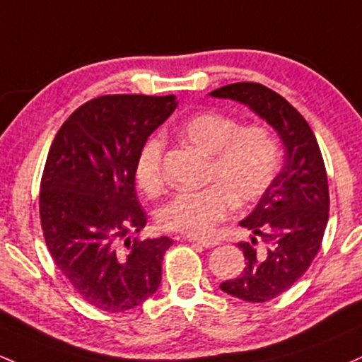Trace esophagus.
I'll return each instance as SVG.
<instances>
[{
	"mask_svg": "<svg viewBox=\"0 0 362 362\" xmlns=\"http://www.w3.org/2000/svg\"><path fill=\"white\" fill-rule=\"evenodd\" d=\"M189 242H196V244L202 245V247H214V245H218V240L199 239V237H189Z\"/></svg>",
	"mask_w": 362,
	"mask_h": 362,
	"instance_id": "esophagus-1",
	"label": "esophagus"
}]
</instances>
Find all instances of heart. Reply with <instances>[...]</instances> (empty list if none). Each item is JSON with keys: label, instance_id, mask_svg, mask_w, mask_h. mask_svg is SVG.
I'll return each mask as SVG.
<instances>
[{"label": "heart", "instance_id": "1", "mask_svg": "<svg viewBox=\"0 0 362 362\" xmlns=\"http://www.w3.org/2000/svg\"><path fill=\"white\" fill-rule=\"evenodd\" d=\"M178 136L209 158L206 182L209 187L178 192L160 208L163 228L187 235H208L232 211L257 202L275 178L280 149L266 127H242L228 115L204 111L189 117L178 127ZM163 141L149 137L139 151L136 177L149 196L165 185Z\"/></svg>", "mask_w": 362, "mask_h": 362}]
</instances>
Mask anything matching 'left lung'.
I'll return each mask as SVG.
<instances>
[{
	"mask_svg": "<svg viewBox=\"0 0 362 362\" xmlns=\"http://www.w3.org/2000/svg\"><path fill=\"white\" fill-rule=\"evenodd\" d=\"M254 111L275 129L285 149L280 173L240 226L251 242H239L245 268L220 288L247 303H266L284 293L308 272L320 251L328 223V180L320 146L308 122L275 90L239 82L209 93ZM257 238L264 245L255 247Z\"/></svg>",
	"mask_w": 362,
	"mask_h": 362,
	"instance_id": "left-lung-1",
	"label": "left lung"
}]
</instances>
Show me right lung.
<instances>
[{"label":"right lung","instance_id":"right-lung-1","mask_svg":"<svg viewBox=\"0 0 362 362\" xmlns=\"http://www.w3.org/2000/svg\"><path fill=\"white\" fill-rule=\"evenodd\" d=\"M177 105L173 94L90 99L49 148L39 194L47 251L78 296L101 311H129L160 288L173 242L134 237L148 221L136 196V163Z\"/></svg>","mask_w":362,"mask_h":362}]
</instances>
